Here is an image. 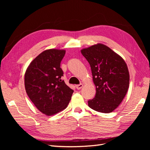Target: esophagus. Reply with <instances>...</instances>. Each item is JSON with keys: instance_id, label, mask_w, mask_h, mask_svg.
Wrapping results in <instances>:
<instances>
[{"instance_id": "34e87169", "label": "esophagus", "mask_w": 150, "mask_h": 150, "mask_svg": "<svg viewBox=\"0 0 150 150\" xmlns=\"http://www.w3.org/2000/svg\"><path fill=\"white\" fill-rule=\"evenodd\" d=\"M83 86V85L82 84H79L76 85V89H77L79 90V89H81V88H82Z\"/></svg>"}]
</instances>
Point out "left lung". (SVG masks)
<instances>
[{
  "label": "left lung",
  "instance_id": "1",
  "mask_svg": "<svg viewBox=\"0 0 150 150\" xmlns=\"http://www.w3.org/2000/svg\"><path fill=\"white\" fill-rule=\"evenodd\" d=\"M89 62L96 93L88 100L93 110L104 113L114 111L122 102L129 88V74L125 61L104 44L81 50Z\"/></svg>",
  "mask_w": 150,
  "mask_h": 150
}]
</instances>
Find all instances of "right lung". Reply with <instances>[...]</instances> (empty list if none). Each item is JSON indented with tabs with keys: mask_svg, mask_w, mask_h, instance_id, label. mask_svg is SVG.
Segmentation results:
<instances>
[{
	"mask_svg": "<svg viewBox=\"0 0 150 150\" xmlns=\"http://www.w3.org/2000/svg\"><path fill=\"white\" fill-rule=\"evenodd\" d=\"M64 50L49 49L30 62L24 78L25 88L35 107L44 114L51 116L64 110L74 91L61 79V62Z\"/></svg>",
	"mask_w": 150,
	"mask_h": 150,
	"instance_id": "add662e5",
	"label": "right lung"
}]
</instances>
